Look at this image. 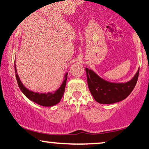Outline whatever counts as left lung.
Returning a JSON list of instances; mask_svg holds the SVG:
<instances>
[{
    "mask_svg": "<svg viewBox=\"0 0 149 149\" xmlns=\"http://www.w3.org/2000/svg\"><path fill=\"white\" fill-rule=\"evenodd\" d=\"M139 70L131 80L126 83H112L103 79L94 71L86 68L88 88L96 102L111 104L124 100L131 93L136 85Z\"/></svg>",
    "mask_w": 149,
    "mask_h": 149,
    "instance_id": "8db88e82",
    "label": "left lung"
}]
</instances>
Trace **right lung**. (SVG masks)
<instances>
[{
    "label": "right lung",
    "instance_id": "right-lung-1",
    "mask_svg": "<svg viewBox=\"0 0 149 149\" xmlns=\"http://www.w3.org/2000/svg\"><path fill=\"white\" fill-rule=\"evenodd\" d=\"M14 69H15L16 72V80H17V83L20 88V90L30 100L32 101L33 102L36 103V104L40 106L49 107V106H53L57 104L61 100L62 97L64 94V92H65L66 81H67L68 78V72L65 74V77H64L65 79L63 80V83L61 85L59 88L56 90V91L47 93H34V92L29 91L28 89H27L23 86V84H22L21 81L20 80L19 77L17 74L16 64H14Z\"/></svg>",
    "mask_w": 149,
    "mask_h": 149
}]
</instances>
